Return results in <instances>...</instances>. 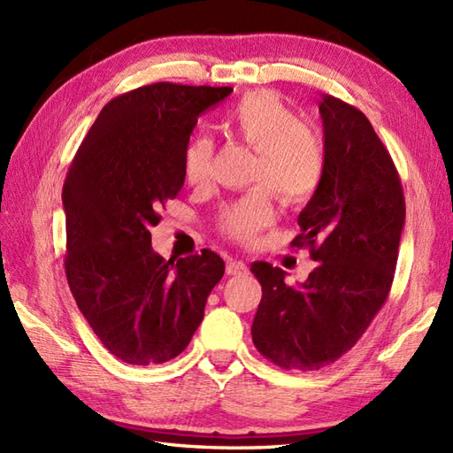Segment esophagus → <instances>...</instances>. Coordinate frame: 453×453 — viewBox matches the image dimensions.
Instances as JSON below:
<instances>
[{"label":"esophagus","instance_id":"1","mask_svg":"<svg viewBox=\"0 0 453 453\" xmlns=\"http://www.w3.org/2000/svg\"><path fill=\"white\" fill-rule=\"evenodd\" d=\"M226 273H227L229 276L247 274V273H249V266H247L243 261H235V258H232V261H229L227 266H226Z\"/></svg>","mask_w":453,"mask_h":453}]
</instances>
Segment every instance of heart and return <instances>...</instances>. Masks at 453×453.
<instances>
[{
	"label": "heart",
	"mask_w": 453,
	"mask_h": 453,
	"mask_svg": "<svg viewBox=\"0 0 453 453\" xmlns=\"http://www.w3.org/2000/svg\"><path fill=\"white\" fill-rule=\"evenodd\" d=\"M226 130L255 150L251 180L263 185L227 204L219 214L221 234L251 243L276 218L273 190L284 204H302L315 195L325 173L319 136L274 91L243 95L224 120ZM214 143L206 136L190 140L182 156V175L188 185H204L211 171Z\"/></svg>",
	"instance_id": "heart-1"
}]
</instances>
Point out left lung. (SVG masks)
<instances>
[{"label":"left lung","mask_w":453,"mask_h":453,"mask_svg":"<svg viewBox=\"0 0 453 453\" xmlns=\"http://www.w3.org/2000/svg\"><path fill=\"white\" fill-rule=\"evenodd\" d=\"M319 114L325 173L292 242L310 247L317 266L288 286L282 268L251 265L263 286L253 342L284 370H321L358 342L388 300L405 226L399 173L365 114L331 95Z\"/></svg>","instance_id":"obj_1"}]
</instances>
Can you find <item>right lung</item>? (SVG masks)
<instances>
[{"mask_svg":"<svg viewBox=\"0 0 453 453\" xmlns=\"http://www.w3.org/2000/svg\"><path fill=\"white\" fill-rule=\"evenodd\" d=\"M232 88L153 83L104 104L65 175V276L111 354L163 364L187 349L226 265L210 249L163 258L151 249L157 210L182 185L198 117Z\"/></svg>","mask_w":453,"mask_h":453,"instance_id":"add662e5","label":"right lung"}]
</instances>
